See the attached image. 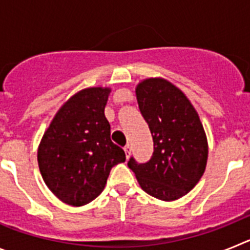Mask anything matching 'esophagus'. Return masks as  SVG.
<instances>
[{"label": "esophagus", "mask_w": 250, "mask_h": 250, "mask_svg": "<svg viewBox=\"0 0 250 250\" xmlns=\"http://www.w3.org/2000/svg\"><path fill=\"white\" fill-rule=\"evenodd\" d=\"M124 150H125V155H126V159H129L130 155H131V146H130V145H126V146L124 147Z\"/></svg>", "instance_id": "esophagus-1"}]
</instances>
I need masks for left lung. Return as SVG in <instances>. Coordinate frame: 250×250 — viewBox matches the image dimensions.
Instances as JSON below:
<instances>
[{
  "label": "left lung",
  "instance_id": "obj_1",
  "mask_svg": "<svg viewBox=\"0 0 250 250\" xmlns=\"http://www.w3.org/2000/svg\"><path fill=\"white\" fill-rule=\"evenodd\" d=\"M139 109L154 141L145 164L130 159L141 189L164 202L187 195L207 167L208 139L199 114L187 95L163 77L144 79L135 87Z\"/></svg>",
  "mask_w": 250,
  "mask_h": 250
}]
</instances>
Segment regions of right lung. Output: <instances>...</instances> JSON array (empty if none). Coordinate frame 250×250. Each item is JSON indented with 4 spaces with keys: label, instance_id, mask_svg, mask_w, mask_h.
<instances>
[{
    "label": "right lung",
    "instance_id": "add662e5",
    "mask_svg": "<svg viewBox=\"0 0 250 250\" xmlns=\"http://www.w3.org/2000/svg\"><path fill=\"white\" fill-rule=\"evenodd\" d=\"M110 92L106 86L77 91L57 110L40 141V173L65 204L83 207L98 198L111 167L126 159L110 139L104 112Z\"/></svg>",
    "mask_w": 250,
    "mask_h": 250
}]
</instances>
